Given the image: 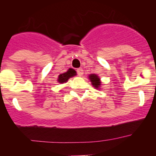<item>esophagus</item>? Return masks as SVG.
I'll use <instances>...</instances> for the list:
<instances>
[{
	"label": "esophagus",
	"mask_w": 156,
	"mask_h": 156,
	"mask_svg": "<svg viewBox=\"0 0 156 156\" xmlns=\"http://www.w3.org/2000/svg\"><path fill=\"white\" fill-rule=\"evenodd\" d=\"M77 74L80 76H82L83 74V70L82 68H79L77 69Z\"/></svg>",
	"instance_id": "34e87169"
}]
</instances>
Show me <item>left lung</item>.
I'll return each instance as SVG.
<instances>
[{"label":"left lung","instance_id":"8db88e82","mask_svg":"<svg viewBox=\"0 0 156 156\" xmlns=\"http://www.w3.org/2000/svg\"><path fill=\"white\" fill-rule=\"evenodd\" d=\"M88 79L91 82V84L95 89L100 90L101 86V81L100 77L96 74H90L88 76Z\"/></svg>","mask_w":156,"mask_h":156}]
</instances>
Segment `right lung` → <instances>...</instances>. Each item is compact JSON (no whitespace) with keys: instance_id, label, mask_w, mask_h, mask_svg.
<instances>
[{"instance_id":"add662e5","label":"right lung","mask_w":156,"mask_h":156,"mask_svg":"<svg viewBox=\"0 0 156 156\" xmlns=\"http://www.w3.org/2000/svg\"><path fill=\"white\" fill-rule=\"evenodd\" d=\"M75 76H76V70L73 69L69 68L67 70V72H66L64 73L60 74L58 76L57 81L59 83H64L67 82L69 78Z\"/></svg>"}]
</instances>
